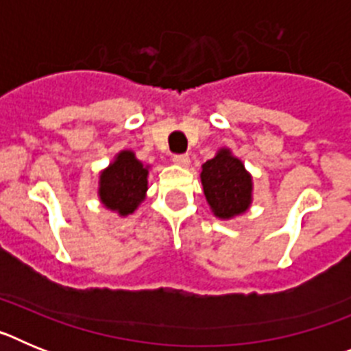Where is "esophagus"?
Returning <instances> with one entry per match:
<instances>
[{"mask_svg": "<svg viewBox=\"0 0 351 351\" xmlns=\"http://www.w3.org/2000/svg\"><path fill=\"white\" fill-rule=\"evenodd\" d=\"M173 163H178L181 167H188L190 165V156L188 154H173Z\"/></svg>", "mask_w": 351, "mask_h": 351, "instance_id": "obj_1", "label": "esophagus"}]
</instances>
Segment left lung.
<instances>
[{
  "label": "left lung",
  "mask_w": 351,
  "mask_h": 351,
  "mask_svg": "<svg viewBox=\"0 0 351 351\" xmlns=\"http://www.w3.org/2000/svg\"><path fill=\"white\" fill-rule=\"evenodd\" d=\"M202 184L207 202L219 218H232L250 207L251 178L243 161L223 149L202 165Z\"/></svg>",
  "instance_id": "1"
}]
</instances>
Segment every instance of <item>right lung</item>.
Listing matches in <instances>:
<instances>
[{"instance_id": "1", "label": "right lung", "mask_w": 351, "mask_h": 351, "mask_svg": "<svg viewBox=\"0 0 351 351\" xmlns=\"http://www.w3.org/2000/svg\"><path fill=\"white\" fill-rule=\"evenodd\" d=\"M147 190V169L133 153L123 151L100 178V198L108 209L121 216L133 213Z\"/></svg>"}]
</instances>
